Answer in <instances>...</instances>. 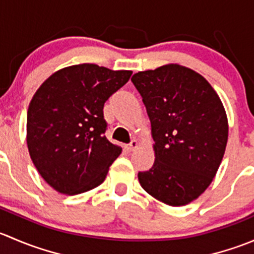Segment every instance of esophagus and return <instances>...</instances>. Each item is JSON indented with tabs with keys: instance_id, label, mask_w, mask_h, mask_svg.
Returning <instances> with one entry per match:
<instances>
[{
	"instance_id": "1",
	"label": "esophagus",
	"mask_w": 254,
	"mask_h": 254,
	"mask_svg": "<svg viewBox=\"0 0 254 254\" xmlns=\"http://www.w3.org/2000/svg\"><path fill=\"white\" fill-rule=\"evenodd\" d=\"M137 146H139V142H137V140L134 139L131 140V142L127 146V150L129 151V152H131V151H134L135 148H137Z\"/></svg>"
}]
</instances>
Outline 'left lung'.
<instances>
[{
	"instance_id": "obj_1",
	"label": "left lung",
	"mask_w": 254,
	"mask_h": 254,
	"mask_svg": "<svg viewBox=\"0 0 254 254\" xmlns=\"http://www.w3.org/2000/svg\"><path fill=\"white\" fill-rule=\"evenodd\" d=\"M131 82L151 122L155 163L139 172L150 195L171 206L195 200L210 186L229 136L226 112L211 84L177 64L135 73Z\"/></svg>"
}]
</instances>
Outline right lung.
Segmentation results:
<instances>
[{
    "label": "right lung",
    "mask_w": 254,
    "mask_h": 254,
    "mask_svg": "<svg viewBox=\"0 0 254 254\" xmlns=\"http://www.w3.org/2000/svg\"><path fill=\"white\" fill-rule=\"evenodd\" d=\"M131 73L81 64L56 71L35 92L27 113L28 150L56 191L75 195L104 182L122 153L104 135V103Z\"/></svg>",
    "instance_id": "1"
}]
</instances>
